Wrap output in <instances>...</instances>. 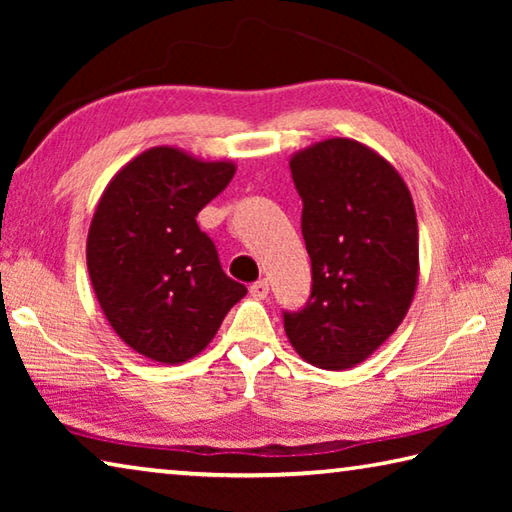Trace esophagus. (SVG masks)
<instances>
[{
	"label": "esophagus",
	"instance_id": "1",
	"mask_svg": "<svg viewBox=\"0 0 512 512\" xmlns=\"http://www.w3.org/2000/svg\"><path fill=\"white\" fill-rule=\"evenodd\" d=\"M250 296L257 298V300H264V298H268V282H266V280H259V282H255L253 287H250Z\"/></svg>",
	"mask_w": 512,
	"mask_h": 512
}]
</instances>
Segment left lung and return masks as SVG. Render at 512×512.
<instances>
[{
  "label": "left lung",
  "instance_id": "8db88e82",
  "mask_svg": "<svg viewBox=\"0 0 512 512\" xmlns=\"http://www.w3.org/2000/svg\"><path fill=\"white\" fill-rule=\"evenodd\" d=\"M289 167L314 284L284 332L311 366L348 370L400 327L418 289L413 198L391 162L350 137L311 144Z\"/></svg>",
  "mask_w": 512,
  "mask_h": 512
}]
</instances>
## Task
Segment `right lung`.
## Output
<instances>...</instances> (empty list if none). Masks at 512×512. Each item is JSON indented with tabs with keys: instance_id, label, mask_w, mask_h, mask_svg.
<instances>
[{
	"instance_id": "1",
	"label": "right lung",
	"mask_w": 512,
	"mask_h": 512,
	"mask_svg": "<svg viewBox=\"0 0 512 512\" xmlns=\"http://www.w3.org/2000/svg\"><path fill=\"white\" fill-rule=\"evenodd\" d=\"M237 164L153 146L103 189L88 230L90 282L110 327L158 363H183L207 348L246 296L219 264L198 212L230 185Z\"/></svg>"
}]
</instances>
